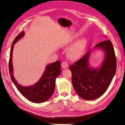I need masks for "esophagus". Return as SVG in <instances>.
<instances>
[{
  "label": "esophagus",
  "mask_w": 125,
  "mask_h": 125,
  "mask_svg": "<svg viewBox=\"0 0 125 125\" xmlns=\"http://www.w3.org/2000/svg\"><path fill=\"white\" fill-rule=\"evenodd\" d=\"M62 66L63 69H66L68 67V62H63L62 63Z\"/></svg>",
  "instance_id": "esophagus-1"
}]
</instances>
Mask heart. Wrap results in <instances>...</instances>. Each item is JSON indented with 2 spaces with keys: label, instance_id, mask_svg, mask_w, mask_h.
Listing matches in <instances>:
<instances>
[{
  "label": "heart",
  "instance_id": "1",
  "mask_svg": "<svg viewBox=\"0 0 125 125\" xmlns=\"http://www.w3.org/2000/svg\"><path fill=\"white\" fill-rule=\"evenodd\" d=\"M73 39L71 38L69 42H71ZM87 45V41L84 39H81L77 41L68 52V57L72 60H75L80 58L84 52Z\"/></svg>",
  "mask_w": 125,
  "mask_h": 125
}]
</instances>
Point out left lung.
I'll list each match as a JSON object with an SVG mask.
<instances>
[{
  "label": "left lung",
  "instance_id": "8db88e82",
  "mask_svg": "<svg viewBox=\"0 0 125 125\" xmlns=\"http://www.w3.org/2000/svg\"><path fill=\"white\" fill-rule=\"evenodd\" d=\"M104 52V59L100 67L89 66L90 50L82 58L69 67L72 73V83L79 96L86 100H93L101 96L107 90L116 71V58L111 41L106 40L93 48Z\"/></svg>",
  "mask_w": 125,
  "mask_h": 125
}]
</instances>
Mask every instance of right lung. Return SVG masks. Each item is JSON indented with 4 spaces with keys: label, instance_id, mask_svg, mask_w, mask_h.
Here are the masks:
<instances>
[{
    "label": "right lung",
    "instance_id": "right-lung-1",
    "mask_svg": "<svg viewBox=\"0 0 125 125\" xmlns=\"http://www.w3.org/2000/svg\"><path fill=\"white\" fill-rule=\"evenodd\" d=\"M24 36V31H22L14 40L10 51L9 62V73L11 79L18 90L26 99L35 103H41L47 101L53 94L55 87L56 79L61 73L60 62L57 61L47 65L40 80L34 84L24 86L19 84L13 75L12 65V52L13 45Z\"/></svg>",
    "mask_w": 125,
    "mask_h": 125
}]
</instances>
